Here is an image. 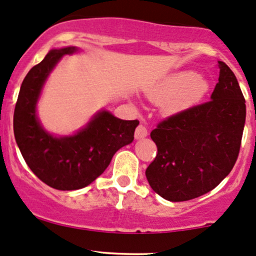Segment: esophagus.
I'll return each instance as SVG.
<instances>
[{
    "label": "esophagus",
    "mask_w": 256,
    "mask_h": 256,
    "mask_svg": "<svg viewBox=\"0 0 256 256\" xmlns=\"http://www.w3.org/2000/svg\"><path fill=\"white\" fill-rule=\"evenodd\" d=\"M148 136V130L146 128V126L143 125H138L137 126L136 131H134V138L136 140H142L144 137Z\"/></svg>",
    "instance_id": "esophagus-1"
}]
</instances>
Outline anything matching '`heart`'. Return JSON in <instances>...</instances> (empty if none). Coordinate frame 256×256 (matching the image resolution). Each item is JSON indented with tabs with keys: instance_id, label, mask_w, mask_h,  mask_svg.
<instances>
[{
	"instance_id": "obj_1",
	"label": "heart",
	"mask_w": 256,
	"mask_h": 256,
	"mask_svg": "<svg viewBox=\"0 0 256 256\" xmlns=\"http://www.w3.org/2000/svg\"><path fill=\"white\" fill-rule=\"evenodd\" d=\"M209 85L206 80L193 72H182L168 78L150 94V100L164 102L168 114H178L193 108L206 96Z\"/></svg>"
}]
</instances>
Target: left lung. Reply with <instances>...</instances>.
<instances>
[{
	"label": "left lung",
	"mask_w": 256,
	"mask_h": 256,
	"mask_svg": "<svg viewBox=\"0 0 256 256\" xmlns=\"http://www.w3.org/2000/svg\"><path fill=\"white\" fill-rule=\"evenodd\" d=\"M218 70L209 102L171 115L150 132L158 153L146 176L166 200L184 202L210 192L238 158L246 100L232 70L220 60Z\"/></svg>",
	"instance_id": "left-lung-1"
}]
</instances>
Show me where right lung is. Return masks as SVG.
I'll use <instances>...</instances> for the list:
<instances>
[{"label": "right lung", "mask_w": 256, "mask_h": 256, "mask_svg": "<svg viewBox=\"0 0 256 256\" xmlns=\"http://www.w3.org/2000/svg\"><path fill=\"white\" fill-rule=\"evenodd\" d=\"M78 47L50 50L25 76L14 109V137L32 171L50 187L74 190L88 186L102 175L120 148L134 141L138 120H122L106 110L98 112L72 136H53L42 128L36 106L53 68Z\"/></svg>", "instance_id": "right-lung-1"}]
</instances>
